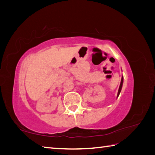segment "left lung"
Segmentation results:
<instances>
[{"label":"left lung","instance_id":"1","mask_svg":"<svg viewBox=\"0 0 155 155\" xmlns=\"http://www.w3.org/2000/svg\"><path fill=\"white\" fill-rule=\"evenodd\" d=\"M123 82H124V78L123 76L121 77V83H120V87H119V90H118V95H117V97H118L120 95V93L121 92V88H122V85H123Z\"/></svg>","mask_w":155,"mask_h":155}]
</instances>
